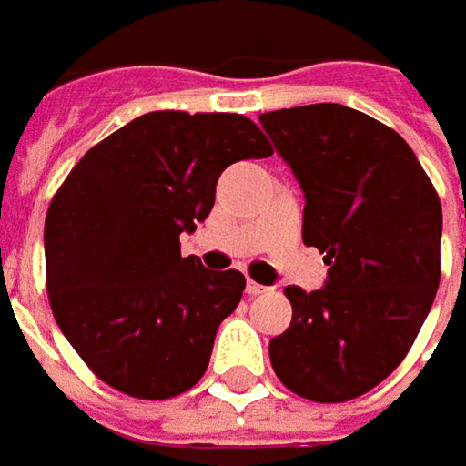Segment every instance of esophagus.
Instances as JSON below:
<instances>
[{"mask_svg": "<svg viewBox=\"0 0 466 466\" xmlns=\"http://www.w3.org/2000/svg\"><path fill=\"white\" fill-rule=\"evenodd\" d=\"M267 290H269L267 285H259V282H254V279L246 282V293H248V296H261V293H267Z\"/></svg>", "mask_w": 466, "mask_h": 466, "instance_id": "1", "label": "esophagus"}]
</instances>
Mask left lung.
Returning a JSON list of instances; mask_svg holds the SVG:
<instances>
[{"label":"left lung","instance_id":"1","mask_svg":"<svg viewBox=\"0 0 466 466\" xmlns=\"http://www.w3.org/2000/svg\"><path fill=\"white\" fill-rule=\"evenodd\" d=\"M303 191V243L329 264L324 288H285L290 327L272 337L278 379L311 402L381 384L412 348L441 279V202L394 129L339 103L261 114Z\"/></svg>","mask_w":466,"mask_h":466}]
</instances>
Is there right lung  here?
Wrapping results in <instances>:
<instances>
[{"instance_id": "add662e5", "label": "right lung", "mask_w": 466, "mask_h": 466, "mask_svg": "<svg viewBox=\"0 0 466 466\" xmlns=\"http://www.w3.org/2000/svg\"><path fill=\"white\" fill-rule=\"evenodd\" d=\"M272 147L241 114L153 111L106 137L66 176L44 228L51 311L100 381L168 400L205 376L246 279L181 257L230 163Z\"/></svg>"}]
</instances>
